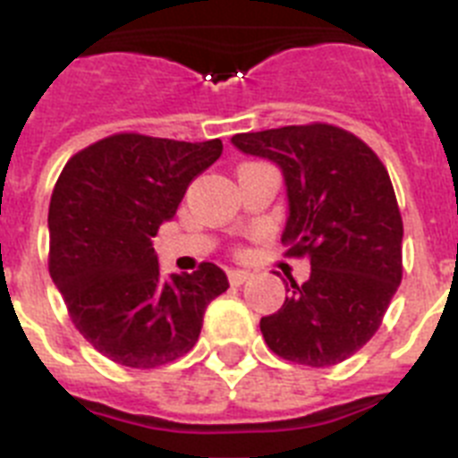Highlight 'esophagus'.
I'll use <instances>...</instances> for the list:
<instances>
[{
  "mask_svg": "<svg viewBox=\"0 0 458 458\" xmlns=\"http://www.w3.org/2000/svg\"><path fill=\"white\" fill-rule=\"evenodd\" d=\"M226 277H229V282H232L233 286H241L242 282H245V279L250 277V273H248V270L233 268V270H229V273H226Z\"/></svg>",
  "mask_w": 458,
  "mask_h": 458,
  "instance_id": "1",
  "label": "esophagus"
}]
</instances>
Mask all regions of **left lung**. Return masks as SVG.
<instances>
[{
  "label": "left lung",
  "mask_w": 458,
  "mask_h": 458,
  "mask_svg": "<svg viewBox=\"0 0 458 458\" xmlns=\"http://www.w3.org/2000/svg\"><path fill=\"white\" fill-rule=\"evenodd\" d=\"M232 144L282 169V242L311 266L259 323L268 349L307 367L344 362L374 337L402 284L403 222L390 174L365 141L330 123L241 132Z\"/></svg>",
  "instance_id": "left-lung-1"
}]
</instances>
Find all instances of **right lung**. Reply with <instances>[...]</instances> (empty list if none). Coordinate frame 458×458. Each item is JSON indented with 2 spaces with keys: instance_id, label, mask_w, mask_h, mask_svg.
Segmentation results:
<instances>
[{
  "instance_id": "obj_1",
  "label": "right lung",
  "mask_w": 458,
  "mask_h": 458,
  "mask_svg": "<svg viewBox=\"0 0 458 458\" xmlns=\"http://www.w3.org/2000/svg\"><path fill=\"white\" fill-rule=\"evenodd\" d=\"M220 153V140L119 132L75 153L52 190L50 277L82 337L116 365L153 369L188 353L229 289L216 264L165 279L151 241Z\"/></svg>"
}]
</instances>
